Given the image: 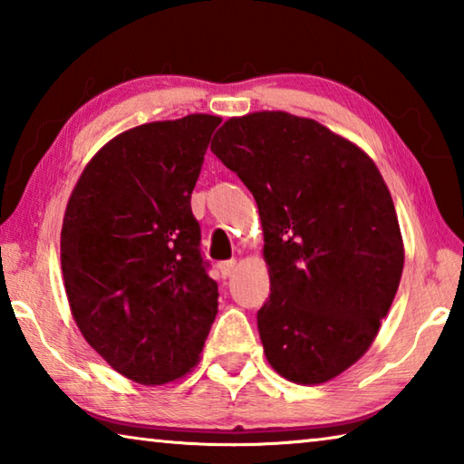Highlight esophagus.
Segmentation results:
<instances>
[{"label":"esophagus","mask_w":464,"mask_h":464,"mask_svg":"<svg viewBox=\"0 0 464 464\" xmlns=\"http://www.w3.org/2000/svg\"><path fill=\"white\" fill-rule=\"evenodd\" d=\"M235 264H237L235 260H227V262H221V264H218V272H221V276H223V278L229 276V274L235 270Z\"/></svg>","instance_id":"esophagus-1"}]
</instances>
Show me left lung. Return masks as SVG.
Segmentation results:
<instances>
[{"instance_id":"obj_1","label":"left lung","mask_w":464,"mask_h":464,"mask_svg":"<svg viewBox=\"0 0 464 464\" xmlns=\"http://www.w3.org/2000/svg\"><path fill=\"white\" fill-rule=\"evenodd\" d=\"M210 149L260 210L266 358L296 384L335 379L371 348L401 282L403 237L379 168L352 140L282 110L233 116Z\"/></svg>"}]
</instances>
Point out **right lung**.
<instances>
[{"label":"right lung","mask_w":464,"mask_h":464,"mask_svg":"<svg viewBox=\"0 0 464 464\" xmlns=\"http://www.w3.org/2000/svg\"><path fill=\"white\" fill-rule=\"evenodd\" d=\"M221 116L188 114L110 139L83 168L61 229L72 315L93 350L147 387L198 364L218 290L190 196Z\"/></svg>","instance_id":"1"}]
</instances>
